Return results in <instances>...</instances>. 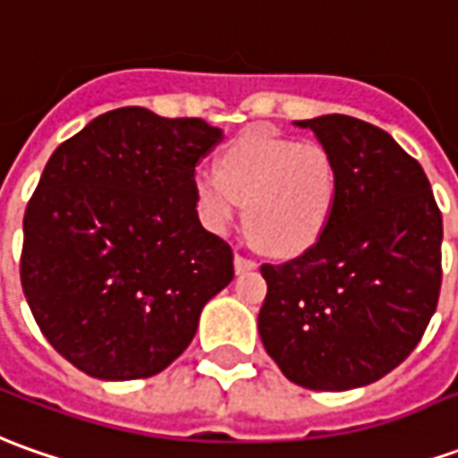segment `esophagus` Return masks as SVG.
I'll return each instance as SVG.
<instances>
[{
  "mask_svg": "<svg viewBox=\"0 0 458 458\" xmlns=\"http://www.w3.org/2000/svg\"><path fill=\"white\" fill-rule=\"evenodd\" d=\"M258 266H255L253 260H248V258H242L241 253H235V273L238 276H242V273H248V270H255Z\"/></svg>",
  "mask_w": 458,
  "mask_h": 458,
  "instance_id": "34e87169",
  "label": "esophagus"
}]
</instances>
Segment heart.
Listing matches in <instances>:
<instances>
[{
	"instance_id": "b5f03b06",
	"label": "heart",
	"mask_w": 458,
	"mask_h": 458,
	"mask_svg": "<svg viewBox=\"0 0 458 458\" xmlns=\"http://www.w3.org/2000/svg\"><path fill=\"white\" fill-rule=\"evenodd\" d=\"M338 165L318 142L248 130L217 155L216 170L192 173L195 210L225 235L245 205L248 235L270 253L303 255L323 238L338 205Z\"/></svg>"
}]
</instances>
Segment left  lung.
Returning a JSON list of instances; mask_svg holds the SVG:
<instances>
[{
  "mask_svg": "<svg viewBox=\"0 0 458 458\" xmlns=\"http://www.w3.org/2000/svg\"><path fill=\"white\" fill-rule=\"evenodd\" d=\"M338 165L334 220L310 250L263 266L258 331L288 381L348 391L394 371L421 341L441 291V213L421 165L348 114L295 120Z\"/></svg>",
  "mask_w": 458,
  "mask_h": 458,
  "instance_id": "8db88e82",
  "label": "left lung"
}]
</instances>
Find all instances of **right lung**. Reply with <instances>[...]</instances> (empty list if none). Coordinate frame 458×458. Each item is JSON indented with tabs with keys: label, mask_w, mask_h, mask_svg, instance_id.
I'll return each instance as SVG.
<instances>
[{
	"label": "right lung",
	"mask_w": 458,
	"mask_h": 458,
	"mask_svg": "<svg viewBox=\"0 0 458 458\" xmlns=\"http://www.w3.org/2000/svg\"><path fill=\"white\" fill-rule=\"evenodd\" d=\"M223 130L120 107L52 152L24 213L21 288L57 353L102 381L148 378L190 346L233 250L200 225L192 173Z\"/></svg>",
	"instance_id": "add662e5"
}]
</instances>
